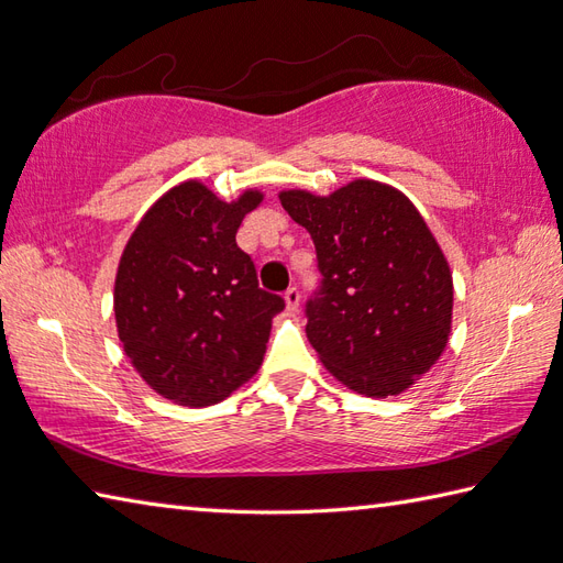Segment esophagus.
<instances>
[{"mask_svg":"<svg viewBox=\"0 0 563 563\" xmlns=\"http://www.w3.org/2000/svg\"><path fill=\"white\" fill-rule=\"evenodd\" d=\"M285 307H288L290 312H297V309H300V290L290 288L288 292H285Z\"/></svg>","mask_w":563,"mask_h":563,"instance_id":"obj_1","label":"esophagus"}]
</instances>
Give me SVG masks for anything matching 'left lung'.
Returning a JSON list of instances; mask_svg holds the SVG:
<instances>
[{
	"label": "left lung",
	"instance_id": "8db88e82",
	"mask_svg": "<svg viewBox=\"0 0 563 563\" xmlns=\"http://www.w3.org/2000/svg\"><path fill=\"white\" fill-rule=\"evenodd\" d=\"M312 234L321 288L307 339L341 385L397 397L438 363L452 329V273L423 214L401 190L355 178L329 196L280 190Z\"/></svg>",
	"mask_w": 563,
	"mask_h": 563
}]
</instances>
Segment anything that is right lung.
Here are the masks:
<instances>
[{
	"label": "right lung",
	"mask_w": 563,
	"mask_h": 563,
	"mask_svg": "<svg viewBox=\"0 0 563 563\" xmlns=\"http://www.w3.org/2000/svg\"><path fill=\"white\" fill-rule=\"evenodd\" d=\"M263 194L232 202L188 178L142 214L115 273L118 339L147 385L181 406H210L256 375L283 297L258 288L236 246Z\"/></svg>",
	"instance_id": "obj_1"
}]
</instances>
